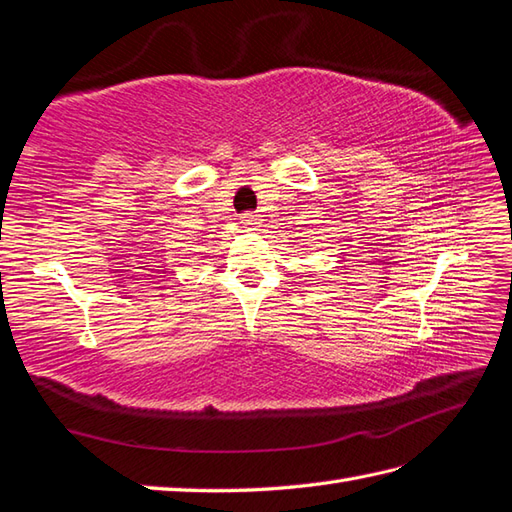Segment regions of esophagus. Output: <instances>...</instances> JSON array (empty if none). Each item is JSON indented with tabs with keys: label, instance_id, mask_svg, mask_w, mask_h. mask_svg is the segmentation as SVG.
Wrapping results in <instances>:
<instances>
[{
	"label": "esophagus",
	"instance_id": "34e87169",
	"mask_svg": "<svg viewBox=\"0 0 512 512\" xmlns=\"http://www.w3.org/2000/svg\"><path fill=\"white\" fill-rule=\"evenodd\" d=\"M241 225L245 227V232H254L256 227H258V219L254 217V214H243Z\"/></svg>",
	"mask_w": 512,
	"mask_h": 512
}]
</instances>
